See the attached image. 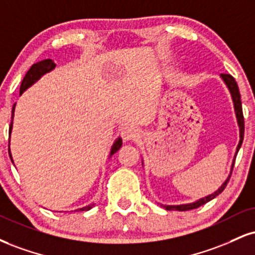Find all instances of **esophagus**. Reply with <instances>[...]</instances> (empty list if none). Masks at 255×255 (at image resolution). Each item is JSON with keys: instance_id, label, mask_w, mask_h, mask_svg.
I'll return each instance as SVG.
<instances>
[{"instance_id": "esophagus-1", "label": "esophagus", "mask_w": 255, "mask_h": 255, "mask_svg": "<svg viewBox=\"0 0 255 255\" xmlns=\"http://www.w3.org/2000/svg\"><path fill=\"white\" fill-rule=\"evenodd\" d=\"M121 134H122V137H124L125 140H127V141L134 140L137 136V129H136V127H134L133 125H128V126H125V127L122 128Z\"/></svg>"}]
</instances>
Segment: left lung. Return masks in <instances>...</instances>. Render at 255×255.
Returning <instances> with one entry per match:
<instances>
[{"label": "left lung", "mask_w": 255, "mask_h": 255, "mask_svg": "<svg viewBox=\"0 0 255 255\" xmlns=\"http://www.w3.org/2000/svg\"><path fill=\"white\" fill-rule=\"evenodd\" d=\"M221 78L223 79V82L226 83V85L228 87L229 91H231V95H232V98H233V103H234V109H235V114H236V119H238V125H239V128H240V141H239V145L236 147V152H235V157H234V160H233V164H232V168H231V174H232V171H233V167H234V164H235V158H236V154H238L239 149H240V147L242 145V141H244V133H245V120H244V114H242V104H241V96H240V91H239V87H238V83L235 82V79L233 76L231 75H227V73H222L221 75ZM231 174H229L228 178L226 179V182L221 185V188L219 190H216L214 194H211L209 196H207V197H203L201 199H198V201L194 202V203H189V204H180V205H162L161 207H164L166 210H178V211H186V210H191V209H196V208L201 207V205H203L207 203V202L211 201L213 198H215L217 195H220L221 192L225 190V188L227 186V184H228L229 179H231Z\"/></svg>", "instance_id": "1"}]
</instances>
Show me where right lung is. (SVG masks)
Here are the masks:
<instances>
[{
    "mask_svg": "<svg viewBox=\"0 0 255 255\" xmlns=\"http://www.w3.org/2000/svg\"><path fill=\"white\" fill-rule=\"evenodd\" d=\"M56 67V64H54V61L52 59H45V60H41L39 61V63H35L33 64L32 66H30V69L27 71L26 76H24L23 79H22V83H21V87H20V95L23 93L26 89H28L30 85H33L34 83L38 81V79L41 77V76H44L45 73L52 71V70ZM14 109H15V104L13 107V110H11V122H10V127H9V133L11 131V128H13V118H14ZM122 146V139L121 137H119L118 140L115 141L114 145L112 147V151H110V155H113L114 153H116L120 149V147ZM9 157H10L11 161H13V158H11V154H10V151H9ZM94 207V204H90V205H87V207H83L81 209H78L79 211H87V210H90L91 208Z\"/></svg>",
    "mask_w": 255,
    "mask_h": 255,
    "instance_id": "1",
    "label": "right lung"
}]
</instances>
